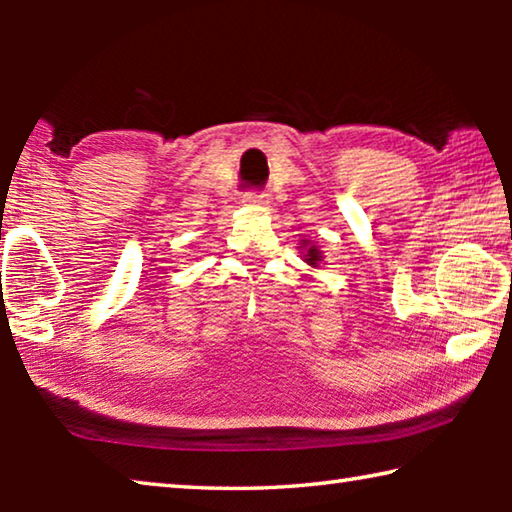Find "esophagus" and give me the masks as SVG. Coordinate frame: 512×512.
<instances>
[{
  "mask_svg": "<svg viewBox=\"0 0 512 512\" xmlns=\"http://www.w3.org/2000/svg\"><path fill=\"white\" fill-rule=\"evenodd\" d=\"M266 194H257V192H250V194H244V205L253 207V210H262V207H266Z\"/></svg>",
  "mask_w": 512,
  "mask_h": 512,
  "instance_id": "obj_1",
  "label": "esophagus"
}]
</instances>
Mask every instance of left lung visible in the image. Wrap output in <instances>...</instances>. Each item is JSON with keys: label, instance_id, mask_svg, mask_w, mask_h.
I'll list each match as a JSON object with an SVG mask.
<instances>
[{"label": "left lung", "instance_id": "left-lung-1", "mask_svg": "<svg viewBox=\"0 0 512 512\" xmlns=\"http://www.w3.org/2000/svg\"><path fill=\"white\" fill-rule=\"evenodd\" d=\"M300 250H302V259L311 266V268H320V264H323V250H320L316 244H311L309 239H302L300 244Z\"/></svg>", "mask_w": 512, "mask_h": 512}]
</instances>
